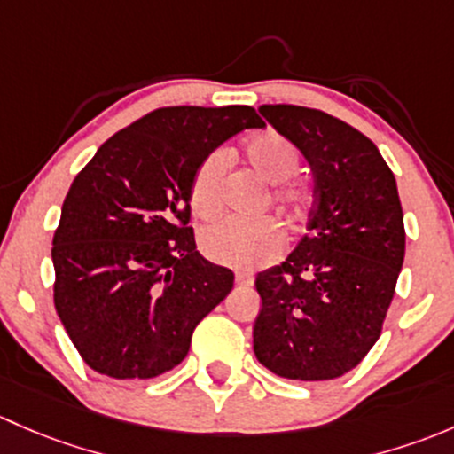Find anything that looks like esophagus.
I'll return each mask as SVG.
<instances>
[{
  "instance_id": "obj_1",
  "label": "esophagus",
  "mask_w": 454,
  "mask_h": 454,
  "mask_svg": "<svg viewBox=\"0 0 454 454\" xmlns=\"http://www.w3.org/2000/svg\"><path fill=\"white\" fill-rule=\"evenodd\" d=\"M238 286H251L254 284V273L251 270H236Z\"/></svg>"
}]
</instances>
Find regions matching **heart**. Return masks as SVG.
<instances>
[{"mask_svg": "<svg viewBox=\"0 0 454 454\" xmlns=\"http://www.w3.org/2000/svg\"><path fill=\"white\" fill-rule=\"evenodd\" d=\"M247 161L264 181L275 185L273 203L288 221H301L310 196L295 184H286L299 168V151L278 130H262L247 139ZM227 172V153L214 151L196 168L190 184V207L196 216L214 218L223 207V184ZM282 247V236L270 221H240L225 218L205 227L200 233V251L209 260L231 266H255L270 260Z\"/></svg>", "mask_w": 454, "mask_h": 454, "instance_id": "1", "label": "heart"}]
</instances>
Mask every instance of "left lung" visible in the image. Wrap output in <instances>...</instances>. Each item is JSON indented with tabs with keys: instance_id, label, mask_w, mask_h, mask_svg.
Returning <instances> with one entry per match:
<instances>
[{
	"instance_id": "left-lung-1",
	"label": "left lung",
	"mask_w": 454,
	"mask_h": 454,
	"mask_svg": "<svg viewBox=\"0 0 454 454\" xmlns=\"http://www.w3.org/2000/svg\"><path fill=\"white\" fill-rule=\"evenodd\" d=\"M260 114L310 163L308 233L255 278V358L291 380H332L378 340L404 262L394 172L361 130L317 109L262 105Z\"/></svg>"
}]
</instances>
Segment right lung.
<instances>
[{
  "label": "right lung",
  "instance_id": "1",
  "mask_svg": "<svg viewBox=\"0 0 454 454\" xmlns=\"http://www.w3.org/2000/svg\"><path fill=\"white\" fill-rule=\"evenodd\" d=\"M264 122L254 106H166L106 139L78 172L52 240L54 306L93 372L146 380L188 356L233 288L196 251L190 184L223 142Z\"/></svg>",
  "mask_w": 454,
  "mask_h": 454
}]
</instances>
